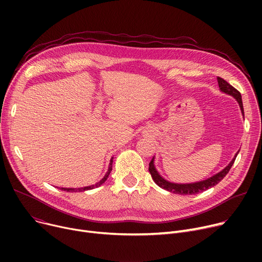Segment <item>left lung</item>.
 Instances as JSON below:
<instances>
[{
  "instance_id": "1",
  "label": "left lung",
  "mask_w": 262,
  "mask_h": 262,
  "mask_svg": "<svg viewBox=\"0 0 262 262\" xmlns=\"http://www.w3.org/2000/svg\"><path fill=\"white\" fill-rule=\"evenodd\" d=\"M217 82H219V87L220 89H221L223 92L227 93V94H230L232 95L233 98H235L239 105H240V108H241V112H242V115L244 116V110H243V104H242V99H241V93L236 89L233 88L230 84H228V82L221 78V77H217ZM236 157H237V154L235 156V158H233L230 163L228 164V166L220 173L215 174L214 176L208 178V180L206 181H203V182H199V183H194V184H183V185H180V184H173V183H169L167 181H164L163 178L158 174V172L156 171L155 167H154V158L150 160L149 164H148V171L150 173V175H152V178L153 181L162 189L167 190V191H170L172 192V193H175V194H183V195H190V194H196V193H200V192H203V191H206L207 189L215 186L216 184H219L220 182H221L223 178L226 176V174L229 172L230 168L232 167L233 162H235L236 160Z\"/></svg>"
}]
</instances>
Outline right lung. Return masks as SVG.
Wrapping results in <instances>:
<instances>
[{"label": "right lung", "instance_id": "obj_1", "mask_svg": "<svg viewBox=\"0 0 262 262\" xmlns=\"http://www.w3.org/2000/svg\"><path fill=\"white\" fill-rule=\"evenodd\" d=\"M112 170H113V158H112V160H110V163H109V168H108V171H107V173H106V175L104 176V178H102V180L99 182V183H96L95 185H92V186H88V187H84V188H75V189H72V188H61V190H63V191H67V192H81V191H85V190H91V189H94V188H96V187H99V186H101L103 183H105V181L107 180V177H108V175L110 174V172H112Z\"/></svg>", "mask_w": 262, "mask_h": 262}]
</instances>
